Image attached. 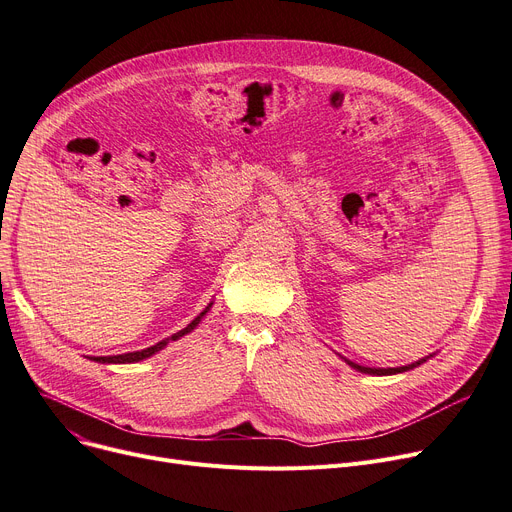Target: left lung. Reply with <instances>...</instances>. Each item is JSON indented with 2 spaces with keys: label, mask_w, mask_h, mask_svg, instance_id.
Returning <instances> with one entry per match:
<instances>
[{
  "label": "left lung",
  "mask_w": 512,
  "mask_h": 512,
  "mask_svg": "<svg viewBox=\"0 0 512 512\" xmlns=\"http://www.w3.org/2000/svg\"><path fill=\"white\" fill-rule=\"evenodd\" d=\"M427 359H429V357H425V359H419V361H415V363H411V365H402V367H363V365H357V363L348 361V359H344V361H346L348 365H351L353 369L361 371V373H369V375H394V373L409 371V369H413V367H417V365L425 363Z\"/></svg>",
  "instance_id": "left-lung-1"
}]
</instances>
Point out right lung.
Here are the masks:
<instances>
[{"label": "right lung", "mask_w": 512, "mask_h": 512, "mask_svg": "<svg viewBox=\"0 0 512 512\" xmlns=\"http://www.w3.org/2000/svg\"><path fill=\"white\" fill-rule=\"evenodd\" d=\"M211 305L213 303H209L207 307H205V311H201L191 324H188L184 330H180V332H176V334H172L170 338H164L161 342H157V344H153V346H149V348H143V351H134V353H124V355H114V357H93V361H97V363H139V361H143V359H149V357H153L155 353H159L161 348L164 346H168V342H172V340H178V338H182L184 334H188V332H193L197 326H199V321L205 317V313L211 309Z\"/></svg>", "instance_id": "add662e5"}]
</instances>
